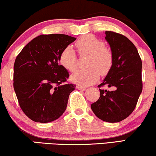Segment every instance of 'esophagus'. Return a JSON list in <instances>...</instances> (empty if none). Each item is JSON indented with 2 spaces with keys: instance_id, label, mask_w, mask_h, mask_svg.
Returning <instances> with one entry per match:
<instances>
[{
  "instance_id": "obj_1",
  "label": "esophagus",
  "mask_w": 156,
  "mask_h": 156,
  "mask_svg": "<svg viewBox=\"0 0 156 156\" xmlns=\"http://www.w3.org/2000/svg\"><path fill=\"white\" fill-rule=\"evenodd\" d=\"M76 89L82 90V91H85V90L87 89V88L84 87H82V86H81V85H77V86H76Z\"/></svg>"
}]
</instances>
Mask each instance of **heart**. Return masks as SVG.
Instances as JSON below:
<instances>
[{
    "label": "heart",
    "mask_w": 156,
    "mask_h": 156,
    "mask_svg": "<svg viewBox=\"0 0 156 156\" xmlns=\"http://www.w3.org/2000/svg\"><path fill=\"white\" fill-rule=\"evenodd\" d=\"M80 54H89L87 69H81L71 75L73 82L88 86L96 82L99 75H105L110 70L113 62L112 54L105 48L104 43L94 36H83L76 43ZM60 62L67 70L74 72L77 67V58L73 47L67 46L60 55Z\"/></svg>",
    "instance_id": "heart-1"
}]
</instances>
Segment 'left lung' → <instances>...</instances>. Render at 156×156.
Masks as SVG:
<instances>
[{"label":"left lung","instance_id":"8db88e82","mask_svg":"<svg viewBox=\"0 0 156 156\" xmlns=\"http://www.w3.org/2000/svg\"><path fill=\"white\" fill-rule=\"evenodd\" d=\"M113 62L103 82L113 91L100 89V98L91 105L97 117L107 122H118L129 115L142 91V62L138 51L125 36L105 31Z\"/></svg>","mask_w":156,"mask_h":156}]
</instances>
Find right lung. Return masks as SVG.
Listing matches in <instances>:
<instances>
[{"label": "right lung", "mask_w": 156, "mask_h": 156, "mask_svg": "<svg viewBox=\"0 0 156 156\" xmlns=\"http://www.w3.org/2000/svg\"><path fill=\"white\" fill-rule=\"evenodd\" d=\"M76 38L40 35L26 45L14 64V89L20 108L31 120L51 122L65 111L76 85L66 83L69 73L60 65L62 51Z\"/></svg>", "instance_id": "right-lung-1"}]
</instances>
